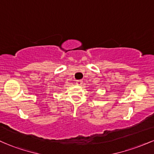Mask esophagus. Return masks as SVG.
I'll list each match as a JSON object with an SVG mask.
<instances>
[{"mask_svg": "<svg viewBox=\"0 0 154 154\" xmlns=\"http://www.w3.org/2000/svg\"><path fill=\"white\" fill-rule=\"evenodd\" d=\"M82 82L83 81L82 79H79V80H76V83H77V85H81L82 84Z\"/></svg>", "mask_w": 154, "mask_h": 154, "instance_id": "1", "label": "esophagus"}]
</instances>
